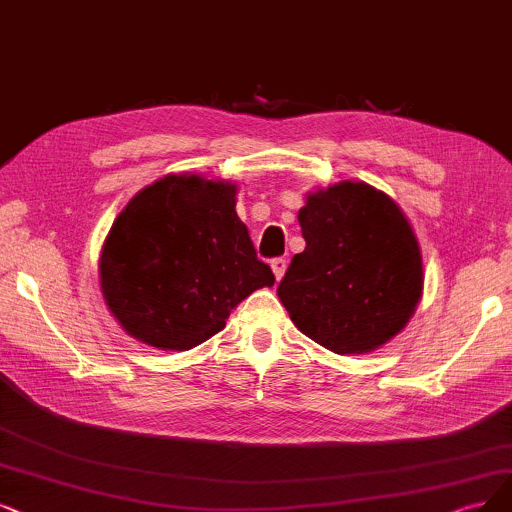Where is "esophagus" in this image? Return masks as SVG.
<instances>
[{"label":"esophagus","mask_w":512,"mask_h":512,"mask_svg":"<svg viewBox=\"0 0 512 512\" xmlns=\"http://www.w3.org/2000/svg\"><path fill=\"white\" fill-rule=\"evenodd\" d=\"M272 272H274L276 280H280L282 276H285V272H287V259L285 257L272 259Z\"/></svg>","instance_id":"obj_1"}]
</instances>
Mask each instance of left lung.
Listing matches in <instances>:
<instances>
[{"label":"left lung","instance_id":"left-lung-1","mask_svg":"<svg viewBox=\"0 0 512 512\" xmlns=\"http://www.w3.org/2000/svg\"><path fill=\"white\" fill-rule=\"evenodd\" d=\"M304 253L280 280L295 327L335 354H365L405 329L424 287L422 253L396 202L363 181L310 194Z\"/></svg>","mask_w":512,"mask_h":512}]
</instances>
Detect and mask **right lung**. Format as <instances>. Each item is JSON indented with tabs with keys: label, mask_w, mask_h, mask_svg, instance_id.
Segmentation results:
<instances>
[{
	"label": "right lung",
	"mask_w": 512,
	"mask_h": 512,
	"mask_svg": "<svg viewBox=\"0 0 512 512\" xmlns=\"http://www.w3.org/2000/svg\"><path fill=\"white\" fill-rule=\"evenodd\" d=\"M109 312L139 342L192 350L274 274L236 215V185L166 175L113 221L99 261Z\"/></svg>",
	"instance_id": "obj_1"
}]
</instances>
